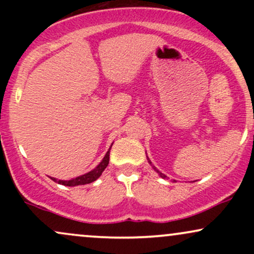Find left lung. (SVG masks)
Instances as JSON below:
<instances>
[{"mask_svg": "<svg viewBox=\"0 0 254 254\" xmlns=\"http://www.w3.org/2000/svg\"><path fill=\"white\" fill-rule=\"evenodd\" d=\"M147 159H148V157H147ZM148 161H149V159H148ZM149 164H151V162H150V161H149ZM153 168H154V170H155V171L157 172V173H159V174H160V177H161V178H164V179H166V178H167V177H166V176H165V174H162V173H161V172H159V171H157V170H156V168H155V167H154V166H153Z\"/></svg>", "mask_w": 254, "mask_h": 254, "instance_id": "8db88e82", "label": "left lung"}]
</instances>
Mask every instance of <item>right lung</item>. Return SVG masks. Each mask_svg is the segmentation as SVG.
<instances>
[{
	"label": "right lung",
	"instance_id": "obj_1",
	"mask_svg": "<svg viewBox=\"0 0 254 254\" xmlns=\"http://www.w3.org/2000/svg\"><path fill=\"white\" fill-rule=\"evenodd\" d=\"M111 147H112V145H111ZM110 150H111V148L109 149V151L106 153V155L104 156L103 161H101L100 164H99L97 167L94 168V170L88 172V173L82 174V176L76 177V178H74V179H70V180H57L56 178H51V179L54 180V182H56V183L61 184V185H64V186L86 185V184H90V183L95 182V180H97L98 178L101 176V173H103V172L105 171V168L107 167V165H109Z\"/></svg>",
	"mask_w": 254,
	"mask_h": 254
}]
</instances>
